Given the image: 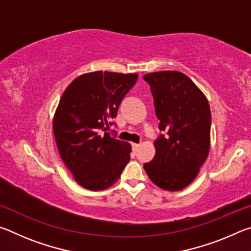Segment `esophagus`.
I'll return each instance as SVG.
<instances>
[{"label": "esophagus", "mask_w": 251, "mask_h": 251, "mask_svg": "<svg viewBox=\"0 0 251 251\" xmlns=\"http://www.w3.org/2000/svg\"><path fill=\"white\" fill-rule=\"evenodd\" d=\"M138 147H139V144H136V143H133L131 144V148H133V151H136L138 150Z\"/></svg>", "instance_id": "obj_1"}]
</instances>
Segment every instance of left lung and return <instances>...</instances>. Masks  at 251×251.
I'll return each instance as SVG.
<instances>
[{
    "label": "left lung",
    "mask_w": 251,
    "mask_h": 251,
    "mask_svg": "<svg viewBox=\"0 0 251 251\" xmlns=\"http://www.w3.org/2000/svg\"><path fill=\"white\" fill-rule=\"evenodd\" d=\"M154 96L159 129L151 161L144 165L159 188L177 192L198 175L210 148L211 114L208 100L188 76L177 71L144 75Z\"/></svg>",
    "instance_id": "8db88e82"
}]
</instances>
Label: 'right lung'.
Masks as SVG:
<instances>
[{
    "label": "right lung",
    "instance_id": "add662e5",
    "mask_svg": "<svg viewBox=\"0 0 251 251\" xmlns=\"http://www.w3.org/2000/svg\"><path fill=\"white\" fill-rule=\"evenodd\" d=\"M137 77L114 72L85 73L59 100L53 118L55 141L65 166L84 188H108L129 161L130 144L112 137L107 130Z\"/></svg>",
    "mask_w": 251,
    "mask_h": 251
}]
</instances>
